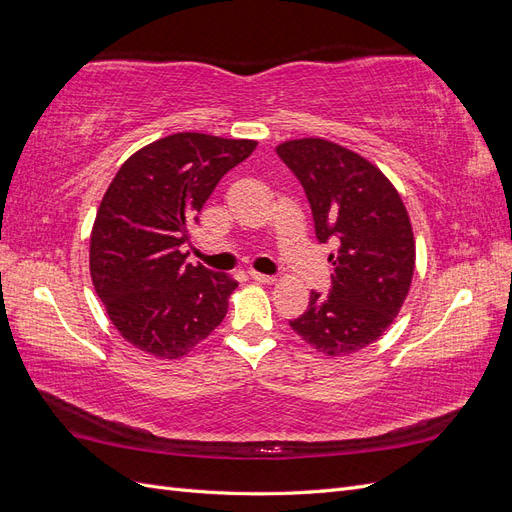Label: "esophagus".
I'll return each mask as SVG.
<instances>
[{"label":"esophagus","instance_id":"1","mask_svg":"<svg viewBox=\"0 0 512 512\" xmlns=\"http://www.w3.org/2000/svg\"><path fill=\"white\" fill-rule=\"evenodd\" d=\"M250 277L258 284H273L275 282L273 275H265V273H258V271H250Z\"/></svg>","mask_w":512,"mask_h":512}]
</instances>
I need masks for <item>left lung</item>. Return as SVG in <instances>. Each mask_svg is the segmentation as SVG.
I'll return each instance as SVG.
<instances>
[{"mask_svg":"<svg viewBox=\"0 0 512 512\" xmlns=\"http://www.w3.org/2000/svg\"><path fill=\"white\" fill-rule=\"evenodd\" d=\"M275 151L303 185L318 241L339 245L329 256L331 292L312 290L290 327L327 356L359 352L391 327L412 284L416 247L404 200L378 166L324 138Z\"/></svg>","mask_w":512,"mask_h":512,"instance_id":"left-lung-1","label":"left lung"}]
</instances>
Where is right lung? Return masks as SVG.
Listing matches in <instances>:
<instances>
[{"instance_id": "add662e5", "label": "right lung", "mask_w": 512, "mask_h": 512, "mask_svg": "<svg viewBox=\"0 0 512 512\" xmlns=\"http://www.w3.org/2000/svg\"><path fill=\"white\" fill-rule=\"evenodd\" d=\"M247 138L177 132L121 164L96 213L91 282L121 337L158 359H181L213 333L237 282L185 265L190 226L230 168L256 149Z\"/></svg>"}]
</instances>
